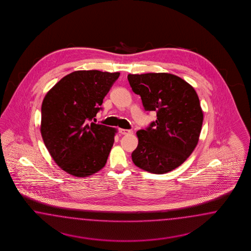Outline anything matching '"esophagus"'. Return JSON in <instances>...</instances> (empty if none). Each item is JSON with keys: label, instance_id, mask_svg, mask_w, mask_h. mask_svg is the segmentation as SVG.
<instances>
[{"label": "esophagus", "instance_id": "obj_1", "mask_svg": "<svg viewBox=\"0 0 251 251\" xmlns=\"http://www.w3.org/2000/svg\"><path fill=\"white\" fill-rule=\"evenodd\" d=\"M119 132H120L121 134H128V133L131 132V130H130V129H119Z\"/></svg>", "mask_w": 251, "mask_h": 251}]
</instances>
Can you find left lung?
<instances>
[{"label":"left lung","mask_w":251,"mask_h":251,"mask_svg":"<svg viewBox=\"0 0 251 251\" xmlns=\"http://www.w3.org/2000/svg\"><path fill=\"white\" fill-rule=\"evenodd\" d=\"M129 85L145 111L156 121L137 131L139 144L131 153L134 165L165 174L183 164L195 149L203 114L194 88L180 77L166 74L128 75Z\"/></svg>","instance_id":"1"}]
</instances>
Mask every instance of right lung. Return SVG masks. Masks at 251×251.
I'll return each mask as SVG.
<instances>
[{"label": "right lung", "mask_w": 251, "mask_h": 251, "mask_svg": "<svg viewBox=\"0 0 251 251\" xmlns=\"http://www.w3.org/2000/svg\"><path fill=\"white\" fill-rule=\"evenodd\" d=\"M120 73L76 71L48 92L41 106V136L55 163L84 177L105 167L116 129L92 122Z\"/></svg>", "instance_id": "1"}]
</instances>
